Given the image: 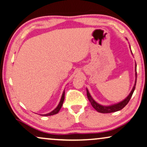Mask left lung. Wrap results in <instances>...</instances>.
I'll return each mask as SVG.
<instances>
[{
    "mask_svg": "<svg viewBox=\"0 0 147 147\" xmlns=\"http://www.w3.org/2000/svg\"><path fill=\"white\" fill-rule=\"evenodd\" d=\"M127 40V39H126ZM131 50V49H130ZM131 52H132V50H131ZM136 64L135 63V77H136V79H135V83L134 85L133 86V88L132 89V91H130V93L129 95L127 96L126 98H125L124 100L120 101V102L117 103H114V104L110 105H101L96 102L94 99H93V97H91V95H90L89 91H88L87 89V95L88 97V99L91 103V104L94 109L95 110L98 111L99 113H112V112H115V111H120L121 109L124 108V107L126 106V105L128 104V103L130 101V99L132 97L133 93H134V91L135 89V87H136Z\"/></svg>",
    "mask_w": 147,
    "mask_h": 147,
    "instance_id": "obj_1",
    "label": "left lung"
}]
</instances>
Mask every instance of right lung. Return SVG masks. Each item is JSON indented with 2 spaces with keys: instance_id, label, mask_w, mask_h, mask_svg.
I'll return each instance as SVG.
<instances>
[{
  "instance_id": "1",
  "label": "right lung",
  "mask_w": 147,
  "mask_h": 147,
  "mask_svg": "<svg viewBox=\"0 0 147 147\" xmlns=\"http://www.w3.org/2000/svg\"><path fill=\"white\" fill-rule=\"evenodd\" d=\"M64 95H65V90H64L63 93H62L61 99H60V101L59 103H58V106L56 107L53 111H51V112L48 113H46V114H42L41 116H52V115H54V114H56V113H58V111H60V109H61V107L62 106V104H63V102H64Z\"/></svg>"
}]
</instances>
